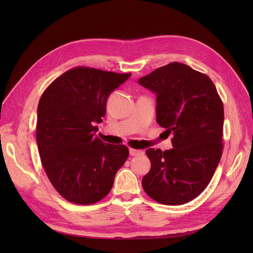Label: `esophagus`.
<instances>
[{"mask_svg":"<svg viewBox=\"0 0 253 253\" xmlns=\"http://www.w3.org/2000/svg\"><path fill=\"white\" fill-rule=\"evenodd\" d=\"M142 154V151L136 150V149H129V155L131 156H138Z\"/></svg>","mask_w":253,"mask_h":253,"instance_id":"obj_1","label":"esophagus"}]
</instances>
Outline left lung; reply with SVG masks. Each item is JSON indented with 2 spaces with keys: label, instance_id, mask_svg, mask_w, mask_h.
Instances as JSON below:
<instances>
[{
  "label": "left lung",
  "instance_id": "1",
  "mask_svg": "<svg viewBox=\"0 0 253 253\" xmlns=\"http://www.w3.org/2000/svg\"><path fill=\"white\" fill-rule=\"evenodd\" d=\"M156 94V121L173 149H149L142 188L163 205L189 203L209 185L223 154L224 105L208 76L172 62L138 80Z\"/></svg>",
  "mask_w": 253,
  "mask_h": 253
}]
</instances>
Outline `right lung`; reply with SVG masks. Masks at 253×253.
Masks as SVG:
<instances>
[{"instance_id": "add662e5", "label": "right lung", "mask_w": 253, "mask_h": 253, "mask_svg": "<svg viewBox=\"0 0 253 253\" xmlns=\"http://www.w3.org/2000/svg\"><path fill=\"white\" fill-rule=\"evenodd\" d=\"M131 74L77 66L52 81L38 104L37 143L49 181L66 201L91 205L110 193L128 149L95 135L112 91Z\"/></svg>"}]
</instances>
